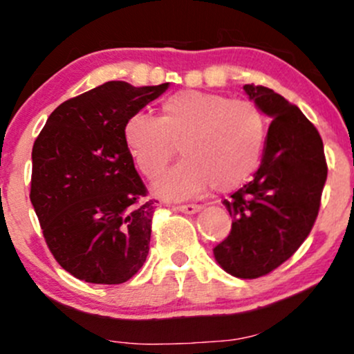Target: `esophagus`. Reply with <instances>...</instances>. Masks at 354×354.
Here are the masks:
<instances>
[{"instance_id":"34e87169","label":"esophagus","mask_w":354,"mask_h":354,"mask_svg":"<svg viewBox=\"0 0 354 354\" xmlns=\"http://www.w3.org/2000/svg\"><path fill=\"white\" fill-rule=\"evenodd\" d=\"M174 209L185 212V214H196V212L201 209V206H199V204H180V206H176Z\"/></svg>"}]
</instances>
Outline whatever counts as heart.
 <instances>
[{"label": "heart", "mask_w": 354, "mask_h": 354, "mask_svg": "<svg viewBox=\"0 0 354 354\" xmlns=\"http://www.w3.org/2000/svg\"><path fill=\"white\" fill-rule=\"evenodd\" d=\"M123 142L145 176L156 178L176 153L183 158L153 189L163 198L201 194L212 185L229 191L252 176L267 138V118L249 100L181 91L161 102L160 117L135 112L123 123Z\"/></svg>", "instance_id": "b5f03b06"}]
</instances>
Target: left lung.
<instances>
[{"label": "left lung", "mask_w": 354, "mask_h": 354, "mask_svg": "<svg viewBox=\"0 0 354 354\" xmlns=\"http://www.w3.org/2000/svg\"><path fill=\"white\" fill-rule=\"evenodd\" d=\"M244 91L272 123L254 180L223 201L232 229L214 247V257L227 274L257 279L308 237L328 168L322 136L297 105L262 85L245 84Z\"/></svg>", "instance_id": "1"}]
</instances>
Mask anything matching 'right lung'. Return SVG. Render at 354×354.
Wrapping results in <instances>:
<instances>
[{
    "label": "right lung",
    "instance_id": "1",
    "mask_svg": "<svg viewBox=\"0 0 354 354\" xmlns=\"http://www.w3.org/2000/svg\"><path fill=\"white\" fill-rule=\"evenodd\" d=\"M112 80L66 100L32 147L31 203L50 254L88 283L117 285L142 269L156 201L123 142V123L160 97Z\"/></svg>",
    "mask_w": 354,
    "mask_h": 354
}]
</instances>
